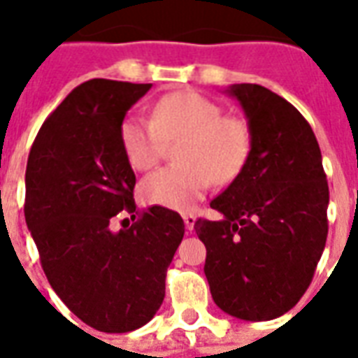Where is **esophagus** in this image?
<instances>
[{
  "instance_id": "34e87169",
  "label": "esophagus",
  "mask_w": 358,
  "mask_h": 358,
  "mask_svg": "<svg viewBox=\"0 0 358 358\" xmlns=\"http://www.w3.org/2000/svg\"><path fill=\"white\" fill-rule=\"evenodd\" d=\"M182 218H184V224H186L187 230H194L195 220H197V218H195L192 213H184V215H182Z\"/></svg>"
}]
</instances>
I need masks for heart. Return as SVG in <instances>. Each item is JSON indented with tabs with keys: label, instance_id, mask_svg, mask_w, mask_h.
<instances>
[{
	"label": "heart",
	"instance_id": "obj_1",
	"mask_svg": "<svg viewBox=\"0 0 358 358\" xmlns=\"http://www.w3.org/2000/svg\"><path fill=\"white\" fill-rule=\"evenodd\" d=\"M120 148L136 171L153 169L166 141L182 140L176 159L141 182V197L151 205L187 210L201 199L210 182L228 184L243 169L251 149L248 124L224 117L209 97L184 90L163 95L151 109V120L126 117L120 124Z\"/></svg>",
	"mask_w": 358,
	"mask_h": 358
}]
</instances>
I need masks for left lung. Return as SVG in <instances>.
<instances>
[{
    "mask_svg": "<svg viewBox=\"0 0 358 358\" xmlns=\"http://www.w3.org/2000/svg\"><path fill=\"white\" fill-rule=\"evenodd\" d=\"M248 118L251 149L241 172L199 218L207 248L205 276L226 315L263 322L278 318L307 292L328 236V182L305 117L268 88L226 90Z\"/></svg>",
    "mask_w": 358,
    "mask_h": 358,
    "instance_id": "obj_1",
    "label": "left lung"
}]
</instances>
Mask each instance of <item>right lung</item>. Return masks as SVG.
<instances>
[{"label": "right lung", "mask_w": 358, "mask_h": 358, "mask_svg": "<svg viewBox=\"0 0 358 358\" xmlns=\"http://www.w3.org/2000/svg\"><path fill=\"white\" fill-rule=\"evenodd\" d=\"M149 88L105 78L80 84L45 118L27 163L24 218L43 272L82 322L107 334L155 316L184 238L182 217L157 205L118 233L110 228L118 212H136V174L118 132Z\"/></svg>", "instance_id": "1"}]
</instances>
